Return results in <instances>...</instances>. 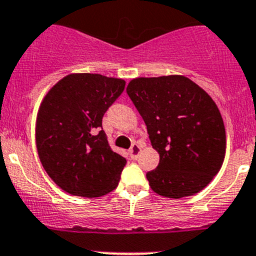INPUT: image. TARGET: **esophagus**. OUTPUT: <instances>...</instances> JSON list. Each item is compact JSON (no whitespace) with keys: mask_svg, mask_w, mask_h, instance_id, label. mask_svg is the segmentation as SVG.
<instances>
[{"mask_svg":"<svg viewBox=\"0 0 256 256\" xmlns=\"http://www.w3.org/2000/svg\"><path fill=\"white\" fill-rule=\"evenodd\" d=\"M141 154V146L138 144H133L132 148H130V155L132 159H137V156Z\"/></svg>","mask_w":256,"mask_h":256,"instance_id":"esophagus-1","label":"esophagus"}]
</instances>
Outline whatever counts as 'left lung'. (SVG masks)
I'll return each instance as SVG.
<instances>
[{
  "instance_id": "1",
  "label": "left lung",
  "mask_w": 256,
  "mask_h": 256,
  "mask_svg": "<svg viewBox=\"0 0 256 256\" xmlns=\"http://www.w3.org/2000/svg\"><path fill=\"white\" fill-rule=\"evenodd\" d=\"M130 94L160 162L146 174L151 190L169 198L204 190L222 168L226 128L212 97L184 76H140L128 83Z\"/></svg>"
}]
</instances>
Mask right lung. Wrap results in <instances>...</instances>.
<instances>
[{
	"label": "right lung",
	"instance_id": "obj_1",
	"mask_svg": "<svg viewBox=\"0 0 256 256\" xmlns=\"http://www.w3.org/2000/svg\"><path fill=\"white\" fill-rule=\"evenodd\" d=\"M126 80L92 73L60 79L40 102L36 144L44 170L74 196L100 198L118 187L126 160L108 146L102 116Z\"/></svg>",
	"mask_w": 256,
	"mask_h": 256
}]
</instances>
